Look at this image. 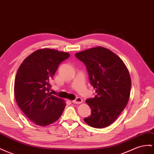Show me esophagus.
Segmentation results:
<instances>
[{
  "label": "esophagus",
  "instance_id": "esophagus-1",
  "mask_svg": "<svg viewBox=\"0 0 154 154\" xmlns=\"http://www.w3.org/2000/svg\"><path fill=\"white\" fill-rule=\"evenodd\" d=\"M82 102H83V100L80 97H77L75 100H74L72 101V103H82Z\"/></svg>",
  "mask_w": 154,
  "mask_h": 154
}]
</instances>
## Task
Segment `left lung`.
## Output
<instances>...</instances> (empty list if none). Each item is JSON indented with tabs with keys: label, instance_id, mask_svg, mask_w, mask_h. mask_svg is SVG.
Listing matches in <instances>:
<instances>
[{
	"label": "left lung",
	"instance_id": "obj_1",
	"mask_svg": "<svg viewBox=\"0 0 154 154\" xmlns=\"http://www.w3.org/2000/svg\"><path fill=\"white\" fill-rule=\"evenodd\" d=\"M75 56L86 66L90 84L97 93L86 100L91 114L85 122L95 128L109 126L130 98L131 82L126 65L115 54L102 47L76 53Z\"/></svg>",
	"mask_w": 154,
	"mask_h": 154
}]
</instances>
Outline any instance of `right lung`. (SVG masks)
<instances>
[{
  "instance_id": "add662e5",
  "label": "right lung",
  "mask_w": 154,
  "mask_h": 154,
  "mask_svg": "<svg viewBox=\"0 0 154 154\" xmlns=\"http://www.w3.org/2000/svg\"><path fill=\"white\" fill-rule=\"evenodd\" d=\"M69 57L67 52L39 49L28 56L20 65L14 84L15 100L27 118L37 125H49L63 113L64 100L49 93L50 82L58 65Z\"/></svg>"
}]
</instances>
